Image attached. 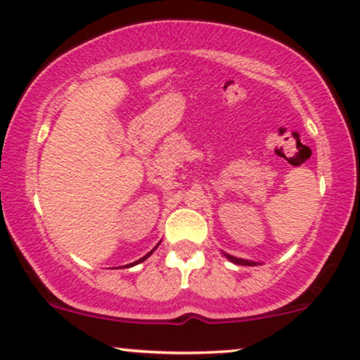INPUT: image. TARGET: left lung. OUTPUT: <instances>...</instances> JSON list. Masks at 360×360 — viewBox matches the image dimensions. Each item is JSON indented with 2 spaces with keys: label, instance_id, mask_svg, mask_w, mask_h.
Masks as SVG:
<instances>
[{
  "label": "left lung",
  "instance_id": "1",
  "mask_svg": "<svg viewBox=\"0 0 360 360\" xmlns=\"http://www.w3.org/2000/svg\"><path fill=\"white\" fill-rule=\"evenodd\" d=\"M224 256H226L227 259H229L231 262L239 264V266H256V262L248 261V259H239V257H234V256H231V254H226V252H224Z\"/></svg>",
  "mask_w": 360,
  "mask_h": 360
}]
</instances>
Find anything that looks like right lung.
<instances>
[{"instance_id": "1", "label": "right lung", "mask_w": 360, "mask_h": 360, "mask_svg": "<svg viewBox=\"0 0 360 360\" xmlns=\"http://www.w3.org/2000/svg\"><path fill=\"white\" fill-rule=\"evenodd\" d=\"M158 245H159V244H158ZM158 245H156V248H158ZM156 248H154V249H153V251H156ZM153 251H151V252H148V254H146V256H144V257H141V259H139V261H136V262H133V264H129V266H134V264H139V262H143V261H144V259H148L149 256H151V254H153Z\"/></svg>"}]
</instances>
